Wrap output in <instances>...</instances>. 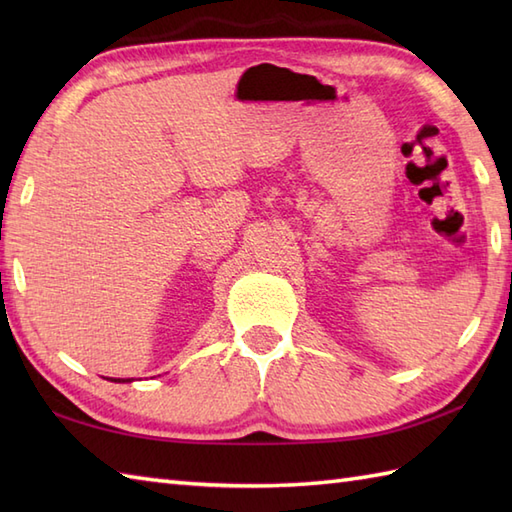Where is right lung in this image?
I'll list each match as a JSON object with an SVG mask.
<instances>
[{
  "mask_svg": "<svg viewBox=\"0 0 512 512\" xmlns=\"http://www.w3.org/2000/svg\"><path fill=\"white\" fill-rule=\"evenodd\" d=\"M114 383H127V380H123V378H118V380H114ZM129 383H132V380H129Z\"/></svg>",
  "mask_w": 512,
  "mask_h": 512,
  "instance_id": "right-lung-1",
  "label": "right lung"
}]
</instances>
